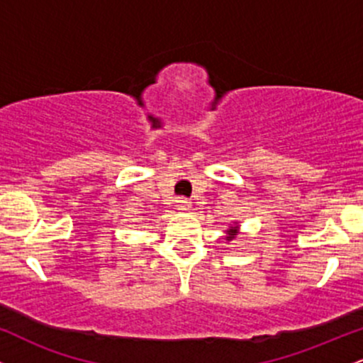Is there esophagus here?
Returning a JSON list of instances; mask_svg holds the SVG:
<instances>
[{
  "mask_svg": "<svg viewBox=\"0 0 363 363\" xmlns=\"http://www.w3.org/2000/svg\"><path fill=\"white\" fill-rule=\"evenodd\" d=\"M176 208L179 211H182V213H186V211L191 210V201H189V199L179 198L176 201Z\"/></svg>",
  "mask_w": 363,
  "mask_h": 363,
  "instance_id": "34e87169",
  "label": "esophagus"
}]
</instances>
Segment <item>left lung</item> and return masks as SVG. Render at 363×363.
Listing matches in <instances>:
<instances>
[{"label": "left lung", "mask_w": 363, "mask_h": 363, "mask_svg": "<svg viewBox=\"0 0 363 363\" xmlns=\"http://www.w3.org/2000/svg\"><path fill=\"white\" fill-rule=\"evenodd\" d=\"M239 228H240L239 223H237V222L232 223L230 227H228L227 230H225V234H227V235H225V240H227V242H230V240H234L235 237H237V234H239Z\"/></svg>", "instance_id": "left-lung-1"}]
</instances>
